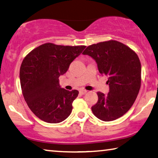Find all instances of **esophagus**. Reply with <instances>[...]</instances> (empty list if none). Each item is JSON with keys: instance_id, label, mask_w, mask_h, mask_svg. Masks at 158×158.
I'll list each match as a JSON object with an SVG mask.
<instances>
[{"instance_id": "obj_1", "label": "esophagus", "mask_w": 158, "mask_h": 158, "mask_svg": "<svg viewBox=\"0 0 158 158\" xmlns=\"http://www.w3.org/2000/svg\"><path fill=\"white\" fill-rule=\"evenodd\" d=\"M86 93H87V91H86V90H80L79 91V94L81 95H84L85 94H86Z\"/></svg>"}]
</instances>
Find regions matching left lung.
Returning a JSON list of instances; mask_svg holds the SVG:
<instances>
[{
    "label": "left lung",
    "mask_w": 158,
    "mask_h": 158,
    "mask_svg": "<svg viewBox=\"0 0 158 158\" xmlns=\"http://www.w3.org/2000/svg\"><path fill=\"white\" fill-rule=\"evenodd\" d=\"M82 54L91 57L100 73L108 77L109 93L98 92V101L91 107L93 113L105 122L123 116L133 106L141 88V67L137 54L113 40L91 45Z\"/></svg>",
    "instance_id": "1"
}]
</instances>
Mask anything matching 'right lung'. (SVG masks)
Masks as SVG:
<instances>
[{"mask_svg":"<svg viewBox=\"0 0 158 158\" xmlns=\"http://www.w3.org/2000/svg\"><path fill=\"white\" fill-rule=\"evenodd\" d=\"M86 46L41 45L25 57L19 78L25 101L33 113L48 123H59L71 114L77 90L61 88L59 77Z\"/></svg>","mask_w":158,"mask_h":158,"instance_id":"add662e5","label":"right lung"}]
</instances>
